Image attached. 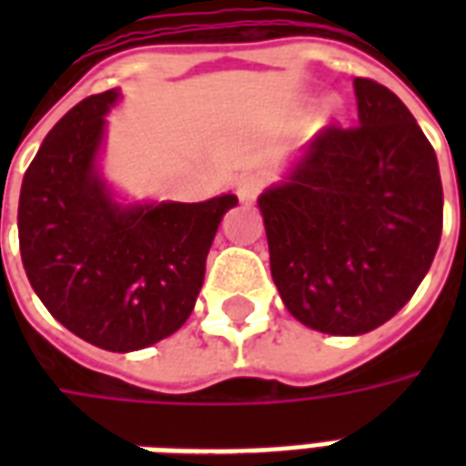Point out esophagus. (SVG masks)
<instances>
[{
  "label": "esophagus",
  "mask_w": 466,
  "mask_h": 466,
  "mask_svg": "<svg viewBox=\"0 0 466 466\" xmlns=\"http://www.w3.org/2000/svg\"><path fill=\"white\" fill-rule=\"evenodd\" d=\"M264 184H267V177L264 174H247L239 179L237 184V197L242 199V202H254L259 192L264 189Z\"/></svg>",
  "instance_id": "1"
}]
</instances>
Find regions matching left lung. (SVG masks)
<instances>
[{"mask_svg":"<svg viewBox=\"0 0 466 466\" xmlns=\"http://www.w3.org/2000/svg\"><path fill=\"white\" fill-rule=\"evenodd\" d=\"M360 124L317 134L289 182L259 197L284 307L327 334L391 319L430 272L441 237L437 154L400 96L354 79Z\"/></svg>","mask_w":466,"mask_h":466,"instance_id":"obj_1","label":"left lung"}]
</instances>
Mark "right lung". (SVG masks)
I'll return each instance as SVG.
<instances>
[{
    "instance_id": "right-lung-1",
    "label": "right lung",
    "mask_w": 466,
    "mask_h": 466,
    "mask_svg": "<svg viewBox=\"0 0 466 466\" xmlns=\"http://www.w3.org/2000/svg\"><path fill=\"white\" fill-rule=\"evenodd\" d=\"M115 99V89L86 96L46 134L25 172L16 227L29 284L56 322L95 347L134 351L192 314L237 197L116 207L95 172Z\"/></svg>"
}]
</instances>
